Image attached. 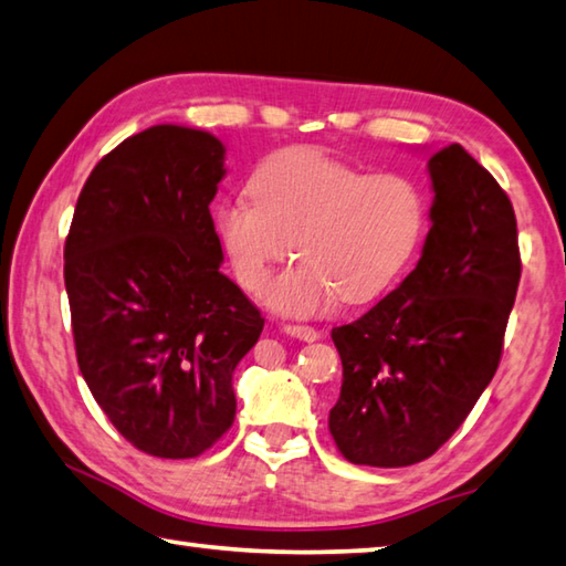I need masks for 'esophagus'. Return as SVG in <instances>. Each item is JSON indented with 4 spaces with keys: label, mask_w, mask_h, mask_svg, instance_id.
<instances>
[{
    "label": "esophagus",
    "mask_w": 566,
    "mask_h": 566,
    "mask_svg": "<svg viewBox=\"0 0 566 566\" xmlns=\"http://www.w3.org/2000/svg\"><path fill=\"white\" fill-rule=\"evenodd\" d=\"M284 332L294 338H300V342H316L318 338L316 328L306 324H284Z\"/></svg>",
    "instance_id": "1"
}]
</instances>
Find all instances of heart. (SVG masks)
Here are the masks:
<instances>
[{
	"label": "heart",
	"mask_w": 566,
	"mask_h": 566,
	"mask_svg": "<svg viewBox=\"0 0 566 566\" xmlns=\"http://www.w3.org/2000/svg\"><path fill=\"white\" fill-rule=\"evenodd\" d=\"M252 200H224L212 212L242 290L256 292L290 248L292 266L266 282L262 300L306 316L342 296L368 302L406 270L426 230V200L398 172H374L318 148H284L250 178Z\"/></svg>",
	"instance_id": "b5f03b06"
}]
</instances>
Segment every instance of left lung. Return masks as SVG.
I'll use <instances>...</instances> for the list:
<instances>
[{
  "mask_svg": "<svg viewBox=\"0 0 566 566\" xmlns=\"http://www.w3.org/2000/svg\"><path fill=\"white\" fill-rule=\"evenodd\" d=\"M428 176L433 205L416 270L332 332L344 381L328 430L354 465L433 455L495 376L515 304L522 264L505 190L458 143L430 156Z\"/></svg>",
  "mask_w": 566,
  "mask_h": 566,
  "instance_id": "obj_1",
  "label": "left lung"
}]
</instances>
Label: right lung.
Wrapping results in <instances>:
<instances>
[{
    "instance_id": "right-lung-1",
    "label": "right lung",
    "mask_w": 566,
    "mask_h": 566,
    "mask_svg": "<svg viewBox=\"0 0 566 566\" xmlns=\"http://www.w3.org/2000/svg\"><path fill=\"white\" fill-rule=\"evenodd\" d=\"M224 146L176 123L113 148L78 195L64 248L76 358L130 446L195 458L232 426V374L264 318L220 272L210 202Z\"/></svg>"
}]
</instances>
